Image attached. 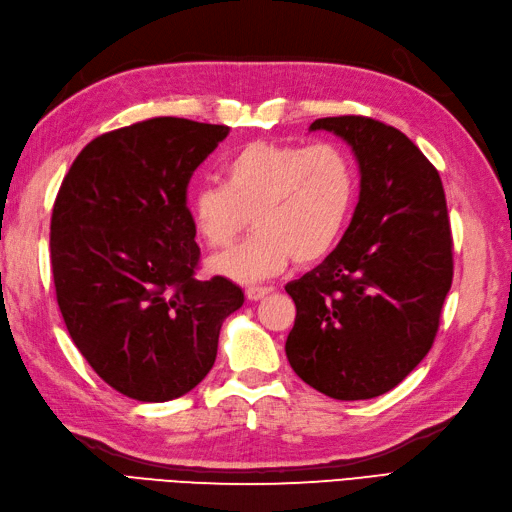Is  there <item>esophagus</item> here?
Wrapping results in <instances>:
<instances>
[{
	"instance_id": "esophagus-1",
	"label": "esophagus",
	"mask_w": 512,
	"mask_h": 512,
	"mask_svg": "<svg viewBox=\"0 0 512 512\" xmlns=\"http://www.w3.org/2000/svg\"><path fill=\"white\" fill-rule=\"evenodd\" d=\"M271 291H274V289H271V287H247L245 289V295H247V300H260V298H265V295H269Z\"/></svg>"
}]
</instances>
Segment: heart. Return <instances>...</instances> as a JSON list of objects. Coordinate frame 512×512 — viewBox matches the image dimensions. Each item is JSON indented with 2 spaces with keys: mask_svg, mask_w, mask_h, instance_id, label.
<instances>
[{
  "mask_svg": "<svg viewBox=\"0 0 512 512\" xmlns=\"http://www.w3.org/2000/svg\"><path fill=\"white\" fill-rule=\"evenodd\" d=\"M223 181L192 192L190 217L212 249L232 247L252 217V238L210 260L212 274L236 282L274 276L291 258L313 265L331 254L357 199L355 162L335 142H247L225 160Z\"/></svg>",
  "mask_w": 512,
  "mask_h": 512,
  "instance_id": "1",
  "label": "heart"
}]
</instances>
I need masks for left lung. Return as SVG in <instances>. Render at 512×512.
Instances as JSON below:
<instances>
[{
	"label": "left lung",
	"mask_w": 512,
	"mask_h": 512,
	"mask_svg": "<svg viewBox=\"0 0 512 512\" xmlns=\"http://www.w3.org/2000/svg\"><path fill=\"white\" fill-rule=\"evenodd\" d=\"M359 162V203L342 241L285 287L295 302L287 357L339 401L396 388L434 346L453 280V236L436 166L399 129L368 116L320 118Z\"/></svg>",
	"instance_id": "1"
}]
</instances>
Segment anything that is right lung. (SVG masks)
I'll use <instances>...</instances> for the list:
<instances>
[{"label": "right lung", "instance_id": "obj_1", "mask_svg": "<svg viewBox=\"0 0 512 512\" xmlns=\"http://www.w3.org/2000/svg\"><path fill=\"white\" fill-rule=\"evenodd\" d=\"M230 127L151 118L102 133L56 195L50 260L61 315L98 377L135 401L184 396L217 359L232 280H199L188 181Z\"/></svg>", "mask_w": 512, "mask_h": 512}]
</instances>
